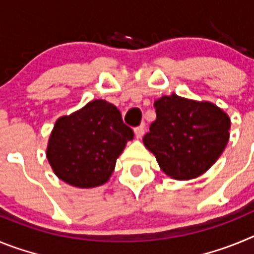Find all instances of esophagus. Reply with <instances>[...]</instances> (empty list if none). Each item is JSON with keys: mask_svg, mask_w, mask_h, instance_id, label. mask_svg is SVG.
I'll return each instance as SVG.
<instances>
[{"mask_svg": "<svg viewBox=\"0 0 254 254\" xmlns=\"http://www.w3.org/2000/svg\"><path fill=\"white\" fill-rule=\"evenodd\" d=\"M145 134V126H138V127H136L134 128V136H136V138H142V136Z\"/></svg>", "mask_w": 254, "mask_h": 254, "instance_id": "1", "label": "esophagus"}]
</instances>
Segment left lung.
<instances>
[{"instance_id":"obj_1","label":"left lung","mask_w":254,"mask_h":254,"mask_svg":"<svg viewBox=\"0 0 254 254\" xmlns=\"http://www.w3.org/2000/svg\"><path fill=\"white\" fill-rule=\"evenodd\" d=\"M156 120L143 136V145L155 155L167 176L193 179L207 172L229 141L230 118L208 102L177 94L164 95L154 104Z\"/></svg>"}]
</instances>
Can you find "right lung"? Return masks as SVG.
<instances>
[{"label":"right lung","mask_w":254,"mask_h":254,"mask_svg":"<svg viewBox=\"0 0 254 254\" xmlns=\"http://www.w3.org/2000/svg\"><path fill=\"white\" fill-rule=\"evenodd\" d=\"M133 131L116 105L98 99L58 118L47 147L56 176L78 188L104 185Z\"/></svg>","instance_id":"right-lung-1"}]
</instances>
